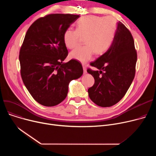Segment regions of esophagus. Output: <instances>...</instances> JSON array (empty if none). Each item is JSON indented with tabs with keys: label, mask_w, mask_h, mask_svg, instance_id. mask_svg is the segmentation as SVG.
<instances>
[{
	"label": "esophagus",
	"mask_w": 156,
	"mask_h": 156,
	"mask_svg": "<svg viewBox=\"0 0 156 156\" xmlns=\"http://www.w3.org/2000/svg\"><path fill=\"white\" fill-rule=\"evenodd\" d=\"M83 69L84 74H86L87 73V66L85 64H83Z\"/></svg>",
	"instance_id": "34e87169"
}]
</instances>
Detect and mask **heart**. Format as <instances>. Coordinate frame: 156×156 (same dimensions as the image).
<instances>
[{"mask_svg": "<svg viewBox=\"0 0 156 156\" xmlns=\"http://www.w3.org/2000/svg\"><path fill=\"white\" fill-rule=\"evenodd\" d=\"M116 30V22L110 16L81 17L76 23L75 30L68 29L64 33V44L70 49L78 47L81 37H85L86 45L72 51L70 58L85 63L92 58L95 52L97 55L104 54L112 45Z\"/></svg>", "mask_w": 156, "mask_h": 156, "instance_id": "b5f03b06", "label": "heart"}]
</instances>
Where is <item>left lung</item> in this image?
<instances>
[{"label": "left lung", "mask_w": 156, "mask_h": 156, "mask_svg": "<svg viewBox=\"0 0 156 156\" xmlns=\"http://www.w3.org/2000/svg\"><path fill=\"white\" fill-rule=\"evenodd\" d=\"M136 60L133 37L119 21L108 51L90 63L98 70L87 69L95 80L94 85L88 90L90 99L103 108L118 103L125 96L134 79Z\"/></svg>", "instance_id": "obj_1"}]
</instances>
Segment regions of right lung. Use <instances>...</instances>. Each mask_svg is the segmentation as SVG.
Listing matches in <instances>:
<instances>
[{"instance_id": "obj_1", "label": "right lung", "mask_w": 156, "mask_h": 156, "mask_svg": "<svg viewBox=\"0 0 156 156\" xmlns=\"http://www.w3.org/2000/svg\"><path fill=\"white\" fill-rule=\"evenodd\" d=\"M79 15L52 14L36 20L28 28L19 59L23 83L39 104L52 107L62 102L73 80L83 75L75 59L64 63L68 54L63 35Z\"/></svg>"}]
</instances>
